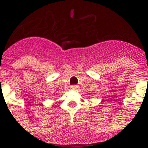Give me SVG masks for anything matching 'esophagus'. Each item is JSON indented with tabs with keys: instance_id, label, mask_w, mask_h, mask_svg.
I'll list each match as a JSON object with an SVG mask.
<instances>
[{
	"instance_id": "34e87169",
	"label": "esophagus",
	"mask_w": 148,
	"mask_h": 148,
	"mask_svg": "<svg viewBox=\"0 0 148 148\" xmlns=\"http://www.w3.org/2000/svg\"><path fill=\"white\" fill-rule=\"evenodd\" d=\"M78 88H79V86L77 85H73L71 86V89H72V90H76Z\"/></svg>"
}]
</instances>
